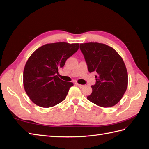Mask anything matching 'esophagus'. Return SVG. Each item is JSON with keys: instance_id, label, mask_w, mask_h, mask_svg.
Instances as JSON below:
<instances>
[{"instance_id": "esophagus-1", "label": "esophagus", "mask_w": 149, "mask_h": 149, "mask_svg": "<svg viewBox=\"0 0 149 149\" xmlns=\"http://www.w3.org/2000/svg\"><path fill=\"white\" fill-rule=\"evenodd\" d=\"M75 84L77 86H78V87H79V88H83L84 86L83 85H82V84H79V83H75Z\"/></svg>"}]
</instances>
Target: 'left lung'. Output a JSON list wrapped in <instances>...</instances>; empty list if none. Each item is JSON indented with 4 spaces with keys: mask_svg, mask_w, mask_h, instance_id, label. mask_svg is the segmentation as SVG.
<instances>
[{
    "mask_svg": "<svg viewBox=\"0 0 149 149\" xmlns=\"http://www.w3.org/2000/svg\"><path fill=\"white\" fill-rule=\"evenodd\" d=\"M89 73L95 72L96 84L87 99L95 104L109 107L118 103L128 85V74L122 57L115 49L105 44H80Z\"/></svg>",
    "mask_w": 149,
    "mask_h": 149,
    "instance_id": "left-lung-1",
    "label": "left lung"
}]
</instances>
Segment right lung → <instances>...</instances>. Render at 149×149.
Segmentation results:
<instances>
[{
	"label": "right lung",
	"mask_w": 149,
	"mask_h": 149,
	"mask_svg": "<svg viewBox=\"0 0 149 149\" xmlns=\"http://www.w3.org/2000/svg\"><path fill=\"white\" fill-rule=\"evenodd\" d=\"M79 46L66 42L48 43L31 54L24 68V86L35 104L51 107L65 100L73 83L64 81L56 74Z\"/></svg>",
	"instance_id": "1"
}]
</instances>
